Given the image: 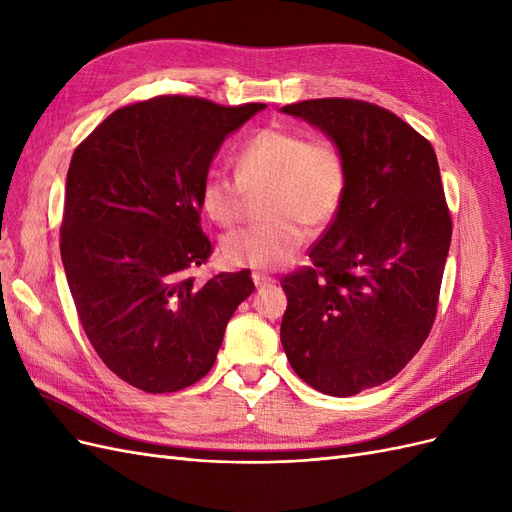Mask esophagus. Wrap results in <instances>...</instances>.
<instances>
[{"mask_svg": "<svg viewBox=\"0 0 512 512\" xmlns=\"http://www.w3.org/2000/svg\"><path fill=\"white\" fill-rule=\"evenodd\" d=\"M252 280H254V284H256V286H269V284H273V282H275L273 277H269V275H262V273H252Z\"/></svg>", "mask_w": 512, "mask_h": 512, "instance_id": "34e87169", "label": "esophagus"}]
</instances>
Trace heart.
Listing matches in <instances>:
<instances>
[{"mask_svg":"<svg viewBox=\"0 0 512 512\" xmlns=\"http://www.w3.org/2000/svg\"><path fill=\"white\" fill-rule=\"evenodd\" d=\"M237 179L211 170L200 185V209L218 226H235L245 194H262L265 222L230 232L222 258L232 267L273 271L294 258L305 241V228L327 226L346 192V164L329 141L269 126L254 132L235 156Z\"/></svg>","mask_w":512,"mask_h":512,"instance_id":"1","label":"heart"}]
</instances>
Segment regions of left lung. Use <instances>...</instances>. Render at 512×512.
Returning a JSON list of instances; mask_svg holds the SVG:
<instances>
[{
	"label": "left lung",
	"instance_id": "obj_1",
	"mask_svg": "<svg viewBox=\"0 0 512 512\" xmlns=\"http://www.w3.org/2000/svg\"><path fill=\"white\" fill-rule=\"evenodd\" d=\"M327 134L346 164V192L309 252L314 267L282 280V346L316 391L350 397L397 376L436 320L451 213L431 143L361 100L288 104Z\"/></svg>",
	"mask_w": 512,
	"mask_h": 512
}]
</instances>
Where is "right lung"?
Returning a JSON list of instances; mask_svg holds the SVG:
<instances>
[{"label":"right lung","instance_id":"right-lung-1","mask_svg":"<svg viewBox=\"0 0 512 512\" xmlns=\"http://www.w3.org/2000/svg\"><path fill=\"white\" fill-rule=\"evenodd\" d=\"M267 104L160 96L117 108L76 147L61 262L104 365L147 393H175L215 363L226 324L254 292L250 271L192 275L211 241L200 185L226 136Z\"/></svg>","mask_w":512,"mask_h":512}]
</instances>
